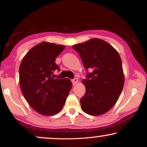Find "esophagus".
Instances as JSON below:
<instances>
[{
  "label": "esophagus",
  "mask_w": 147,
  "mask_h": 147,
  "mask_svg": "<svg viewBox=\"0 0 147 147\" xmlns=\"http://www.w3.org/2000/svg\"><path fill=\"white\" fill-rule=\"evenodd\" d=\"M72 84H73V85H76V84H78V82H79L78 79H77V78L73 79H72Z\"/></svg>",
  "instance_id": "34e87169"
}]
</instances>
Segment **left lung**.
<instances>
[{"mask_svg":"<svg viewBox=\"0 0 147 147\" xmlns=\"http://www.w3.org/2000/svg\"><path fill=\"white\" fill-rule=\"evenodd\" d=\"M72 48L79 53L84 67L91 72L82 81L85 95L81 108L90 115L106 113L116 104L123 89L122 60L117 50L100 38H91Z\"/></svg>","mask_w":147,"mask_h":147,"instance_id":"8db88e82","label":"left lung"}]
</instances>
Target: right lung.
<instances>
[{"label":"right lung","instance_id":"1","mask_svg":"<svg viewBox=\"0 0 147 147\" xmlns=\"http://www.w3.org/2000/svg\"><path fill=\"white\" fill-rule=\"evenodd\" d=\"M65 46L42 42L34 46L19 67L21 92L30 106L38 113L52 115L61 110L72 88L68 79H53L59 70L55 60Z\"/></svg>","mask_w":147,"mask_h":147}]
</instances>
